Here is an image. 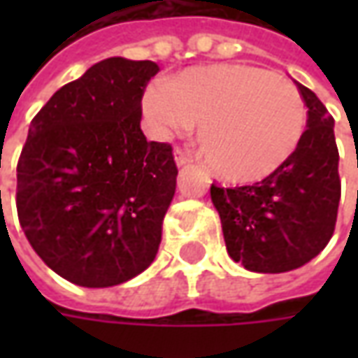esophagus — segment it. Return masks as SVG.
<instances>
[{
    "instance_id": "obj_1",
    "label": "esophagus",
    "mask_w": 358,
    "mask_h": 358,
    "mask_svg": "<svg viewBox=\"0 0 358 358\" xmlns=\"http://www.w3.org/2000/svg\"><path fill=\"white\" fill-rule=\"evenodd\" d=\"M174 161H176V164H178V166H184V164L189 163L192 159H189V155H187L184 149L176 148L174 149Z\"/></svg>"
}]
</instances>
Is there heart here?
Segmentation results:
<instances>
[{
  "instance_id": "obj_1",
  "label": "heart",
  "mask_w": 358,
  "mask_h": 358,
  "mask_svg": "<svg viewBox=\"0 0 358 358\" xmlns=\"http://www.w3.org/2000/svg\"><path fill=\"white\" fill-rule=\"evenodd\" d=\"M143 115L159 138L192 132L213 171L234 182L276 172L299 148L307 109L295 86L249 65L197 66L143 92Z\"/></svg>"
}]
</instances>
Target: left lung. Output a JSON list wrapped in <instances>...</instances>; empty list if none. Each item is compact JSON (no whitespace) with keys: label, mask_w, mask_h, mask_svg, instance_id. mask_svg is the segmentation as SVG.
Returning <instances> with one entry per match:
<instances>
[{"label":"left lung","mask_w":358,"mask_h":358,"mask_svg":"<svg viewBox=\"0 0 358 358\" xmlns=\"http://www.w3.org/2000/svg\"><path fill=\"white\" fill-rule=\"evenodd\" d=\"M307 105L299 148L276 172L253 186H210L226 249L251 272H287L315 259L330 241L341 197L334 118L295 82Z\"/></svg>","instance_id":"8db88e82"}]
</instances>
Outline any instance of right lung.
Listing matches in <instances>:
<instances>
[{"label": "right lung", "instance_id": "obj_1", "mask_svg": "<svg viewBox=\"0 0 358 358\" xmlns=\"http://www.w3.org/2000/svg\"><path fill=\"white\" fill-rule=\"evenodd\" d=\"M153 61L110 57L51 95L17 164V213L30 245L69 282L109 287L153 263L176 189L171 143L141 132Z\"/></svg>", "mask_w": 358, "mask_h": 358}]
</instances>
